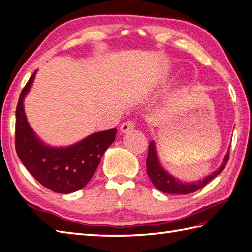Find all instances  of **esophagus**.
Returning a JSON list of instances; mask_svg holds the SVG:
<instances>
[{
	"instance_id": "esophagus-1",
	"label": "esophagus",
	"mask_w": 252,
	"mask_h": 252,
	"mask_svg": "<svg viewBox=\"0 0 252 252\" xmlns=\"http://www.w3.org/2000/svg\"><path fill=\"white\" fill-rule=\"evenodd\" d=\"M133 127H135V123H133L132 121H126L121 125L120 130L122 132H127V131L133 129Z\"/></svg>"
}]
</instances>
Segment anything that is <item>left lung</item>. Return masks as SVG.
Segmentation results:
<instances>
[{
    "instance_id": "1",
    "label": "left lung",
    "mask_w": 252,
    "mask_h": 252,
    "mask_svg": "<svg viewBox=\"0 0 252 252\" xmlns=\"http://www.w3.org/2000/svg\"><path fill=\"white\" fill-rule=\"evenodd\" d=\"M229 158V150L227 151L226 156L224 157V161L218 171L213 172L211 175L207 176L203 179H200L198 182L194 183H183L181 179L173 177L171 174H168L165 169H164L161 165L160 161L157 155V149L155 141H151L149 143V151L147 157V173L149 178L151 179L152 184L155 185L158 190L166 193H174V194H187L191 193L201 189L203 186H205L209 182H211L212 179L218 176L220 173L223 172Z\"/></svg>"
}]
</instances>
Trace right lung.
I'll return each mask as SVG.
<instances>
[{
  "label": "right lung",
  "mask_w": 252,
  "mask_h": 252,
  "mask_svg": "<svg viewBox=\"0 0 252 252\" xmlns=\"http://www.w3.org/2000/svg\"><path fill=\"white\" fill-rule=\"evenodd\" d=\"M35 73L26 84L16 107L15 148L25 167L37 181L50 190L70 193L85 187L102 156L115 140L116 128L94 132L66 148L47 146L35 135L26 117L24 99L32 87Z\"/></svg>",
  "instance_id": "1"
}]
</instances>
